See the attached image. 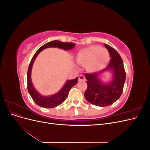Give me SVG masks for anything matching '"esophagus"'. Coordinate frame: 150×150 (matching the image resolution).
<instances>
[{"label": "esophagus", "instance_id": "esophagus-1", "mask_svg": "<svg viewBox=\"0 0 150 150\" xmlns=\"http://www.w3.org/2000/svg\"><path fill=\"white\" fill-rule=\"evenodd\" d=\"M86 79H85V77L83 76V75H80L79 77V79H78V81H85Z\"/></svg>", "mask_w": 150, "mask_h": 150}]
</instances>
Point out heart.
Wrapping results in <instances>:
<instances>
[{
	"instance_id": "b5f03b06",
	"label": "heart",
	"mask_w": 150,
	"mask_h": 150,
	"mask_svg": "<svg viewBox=\"0 0 150 150\" xmlns=\"http://www.w3.org/2000/svg\"><path fill=\"white\" fill-rule=\"evenodd\" d=\"M110 54L106 49L93 46L80 50L76 56V61L79 64L84 66L90 72L103 70L110 61Z\"/></svg>"
}]
</instances>
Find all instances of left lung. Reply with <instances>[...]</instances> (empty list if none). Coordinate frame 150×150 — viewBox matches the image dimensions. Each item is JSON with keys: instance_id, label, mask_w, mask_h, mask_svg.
Returning a JSON list of instances; mask_svg holds the SVG:
<instances>
[{"instance_id": "obj_1", "label": "left lung", "mask_w": 150, "mask_h": 150, "mask_svg": "<svg viewBox=\"0 0 150 150\" xmlns=\"http://www.w3.org/2000/svg\"><path fill=\"white\" fill-rule=\"evenodd\" d=\"M104 46L110 54L108 66L98 72L85 74L88 88L84 97L91 104L101 107L110 106L120 98L126 79L123 62L119 53L109 45L104 44ZM107 71L112 72V78L104 83L100 79V75Z\"/></svg>"}]
</instances>
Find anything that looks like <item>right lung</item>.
Here are the masks:
<instances>
[{
    "mask_svg": "<svg viewBox=\"0 0 150 150\" xmlns=\"http://www.w3.org/2000/svg\"><path fill=\"white\" fill-rule=\"evenodd\" d=\"M74 46L75 44L71 42H63L59 41V40H52V41L49 42L43 45L35 53L29 64L27 77H28V89L29 93L34 101L38 106L45 108H52L62 104L66 99L69 90L78 83V77H77L74 79L67 80L64 85L57 93L50 95V96H44L35 89L31 79L32 68H33V66L36 57L40 52L46 48L57 47L67 51V50L73 49Z\"/></svg>",
    "mask_w": 150,
    "mask_h": 150,
    "instance_id": "add662e5",
    "label": "right lung"
}]
</instances>
